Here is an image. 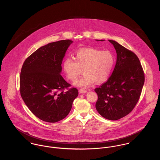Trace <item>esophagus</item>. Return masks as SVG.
Masks as SVG:
<instances>
[{"mask_svg":"<svg viewBox=\"0 0 160 160\" xmlns=\"http://www.w3.org/2000/svg\"><path fill=\"white\" fill-rule=\"evenodd\" d=\"M79 92V93H87L88 91L87 90H84V89H80Z\"/></svg>","mask_w":160,"mask_h":160,"instance_id":"1","label":"esophagus"}]
</instances>
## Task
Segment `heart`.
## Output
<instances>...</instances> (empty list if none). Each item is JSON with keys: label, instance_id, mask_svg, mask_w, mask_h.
Instances as JSON below:
<instances>
[{"label": "heart", "instance_id": "obj_1", "mask_svg": "<svg viewBox=\"0 0 160 160\" xmlns=\"http://www.w3.org/2000/svg\"><path fill=\"white\" fill-rule=\"evenodd\" d=\"M114 64V55L110 51L86 48L78 50L74 59L66 58L63 69L68 79L72 81L77 79L83 69L84 75L74 85L87 88L95 82L101 84L107 81Z\"/></svg>", "mask_w": 160, "mask_h": 160}]
</instances>
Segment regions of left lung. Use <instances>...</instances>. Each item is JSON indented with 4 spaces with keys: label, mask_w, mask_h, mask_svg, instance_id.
I'll list each match as a JSON object with an SVG mask.
<instances>
[{
    "label": "left lung",
    "mask_w": 160,
    "mask_h": 160,
    "mask_svg": "<svg viewBox=\"0 0 160 160\" xmlns=\"http://www.w3.org/2000/svg\"><path fill=\"white\" fill-rule=\"evenodd\" d=\"M103 41L104 40H97ZM116 50L114 70L107 81L95 89L98 100L95 108L109 120H118L132 112L136 105L145 81V76L137 55L113 40Z\"/></svg>",
    "instance_id": "obj_1"
}]
</instances>
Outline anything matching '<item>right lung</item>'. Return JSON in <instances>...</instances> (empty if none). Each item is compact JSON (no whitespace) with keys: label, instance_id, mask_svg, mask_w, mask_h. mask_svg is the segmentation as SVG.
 Listing matches in <instances>:
<instances>
[{"label":"right lung","instance_id":"1","mask_svg":"<svg viewBox=\"0 0 160 160\" xmlns=\"http://www.w3.org/2000/svg\"><path fill=\"white\" fill-rule=\"evenodd\" d=\"M73 41L62 40L42 46L23 63L20 91L30 111L40 119L56 122L64 119L78 95L60 74L65 53ZM65 89L68 91L64 92Z\"/></svg>","mask_w":160,"mask_h":160}]
</instances>
